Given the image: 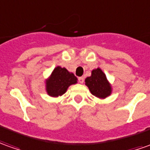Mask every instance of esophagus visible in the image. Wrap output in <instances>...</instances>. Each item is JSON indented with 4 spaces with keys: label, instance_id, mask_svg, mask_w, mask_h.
Wrapping results in <instances>:
<instances>
[{
    "label": "esophagus",
    "instance_id": "34e87169",
    "mask_svg": "<svg viewBox=\"0 0 150 150\" xmlns=\"http://www.w3.org/2000/svg\"><path fill=\"white\" fill-rule=\"evenodd\" d=\"M78 81H79V82L81 83V84H82L83 82H84V77H80L79 78H78Z\"/></svg>",
    "mask_w": 150,
    "mask_h": 150
}]
</instances>
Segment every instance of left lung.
I'll return each mask as SVG.
<instances>
[{
    "label": "left lung",
    "mask_w": 150,
    "mask_h": 150,
    "mask_svg": "<svg viewBox=\"0 0 150 150\" xmlns=\"http://www.w3.org/2000/svg\"><path fill=\"white\" fill-rule=\"evenodd\" d=\"M85 84L93 96L104 100L112 94V85L100 68L93 69L91 75L85 79Z\"/></svg>",
    "instance_id": "obj_1"
}]
</instances>
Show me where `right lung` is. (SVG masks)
I'll list each match as a JSON object with an SVG mask.
<instances>
[{
    "mask_svg": "<svg viewBox=\"0 0 150 150\" xmlns=\"http://www.w3.org/2000/svg\"><path fill=\"white\" fill-rule=\"evenodd\" d=\"M77 83V78L73 73L65 68L57 66L45 79V91L50 96L57 98L63 96L70 86Z\"/></svg>",
    "mask_w": 150,
    "mask_h": 150,
    "instance_id": "add662e5",
    "label": "right lung"
}]
</instances>
